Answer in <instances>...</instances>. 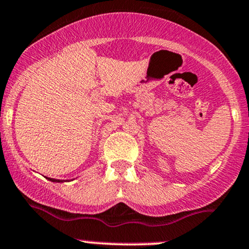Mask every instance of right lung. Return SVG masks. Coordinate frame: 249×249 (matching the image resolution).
Listing matches in <instances>:
<instances>
[{
  "instance_id": "obj_1",
  "label": "right lung",
  "mask_w": 249,
  "mask_h": 249,
  "mask_svg": "<svg viewBox=\"0 0 249 249\" xmlns=\"http://www.w3.org/2000/svg\"><path fill=\"white\" fill-rule=\"evenodd\" d=\"M48 179H49V181H52V182H58V183H60V182H65L64 179H55V178H49V177H48Z\"/></svg>"
}]
</instances>
